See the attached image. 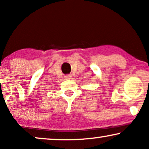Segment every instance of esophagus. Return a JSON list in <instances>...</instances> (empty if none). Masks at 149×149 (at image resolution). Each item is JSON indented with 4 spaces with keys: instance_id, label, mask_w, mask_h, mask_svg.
<instances>
[{
    "instance_id": "esophagus-1",
    "label": "esophagus",
    "mask_w": 149,
    "mask_h": 149,
    "mask_svg": "<svg viewBox=\"0 0 149 149\" xmlns=\"http://www.w3.org/2000/svg\"><path fill=\"white\" fill-rule=\"evenodd\" d=\"M64 78L66 80H70L72 78V75L71 74H66V76H64Z\"/></svg>"
}]
</instances>
